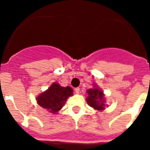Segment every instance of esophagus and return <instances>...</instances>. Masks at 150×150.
<instances>
[{
	"mask_svg": "<svg viewBox=\"0 0 150 150\" xmlns=\"http://www.w3.org/2000/svg\"><path fill=\"white\" fill-rule=\"evenodd\" d=\"M79 91H80V88H79V87H76V88H75V91H76V94H79Z\"/></svg>",
	"mask_w": 150,
	"mask_h": 150,
	"instance_id": "obj_1",
	"label": "esophagus"
}]
</instances>
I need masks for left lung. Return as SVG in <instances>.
Returning a JSON list of instances; mask_svg holds the SVG:
<instances>
[{"label":"left lung","mask_w":150,"mask_h":150,"mask_svg":"<svg viewBox=\"0 0 150 150\" xmlns=\"http://www.w3.org/2000/svg\"><path fill=\"white\" fill-rule=\"evenodd\" d=\"M88 96L86 98L87 103L91 107L98 110H101L104 109V93L98 88H91L87 91Z\"/></svg>","instance_id":"obj_1"}]
</instances>
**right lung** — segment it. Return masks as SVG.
Segmentation results:
<instances>
[{
  "label": "right lung",
  "instance_id": "1",
  "mask_svg": "<svg viewBox=\"0 0 150 150\" xmlns=\"http://www.w3.org/2000/svg\"><path fill=\"white\" fill-rule=\"evenodd\" d=\"M71 87H62L53 83L47 91L38 97V103L40 107L47 109L52 113H56L63 107L66 99L73 95Z\"/></svg>",
  "mask_w": 150,
  "mask_h": 150
}]
</instances>
